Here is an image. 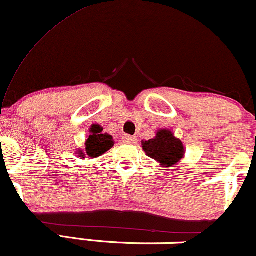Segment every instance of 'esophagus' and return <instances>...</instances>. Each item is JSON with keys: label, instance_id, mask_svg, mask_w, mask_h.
<instances>
[{"label": "esophagus", "instance_id": "1", "mask_svg": "<svg viewBox=\"0 0 256 256\" xmlns=\"http://www.w3.org/2000/svg\"><path fill=\"white\" fill-rule=\"evenodd\" d=\"M124 142L128 143V144H134V143L137 142V137L136 136H130V134H126V136H124Z\"/></svg>", "mask_w": 256, "mask_h": 256}]
</instances>
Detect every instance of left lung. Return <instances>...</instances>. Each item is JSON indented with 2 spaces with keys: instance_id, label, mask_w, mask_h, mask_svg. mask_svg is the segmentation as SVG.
<instances>
[{
  "instance_id": "1",
  "label": "left lung",
  "mask_w": 256,
  "mask_h": 256,
  "mask_svg": "<svg viewBox=\"0 0 256 256\" xmlns=\"http://www.w3.org/2000/svg\"><path fill=\"white\" fill-rule=\"evenodd\" d=\"M142 148L149 158L156 160L161 167H174L184 158V146L172 131L158 130L152 140H142Z\"/></svg>"
}]
</instances>
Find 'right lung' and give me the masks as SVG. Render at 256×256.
I'll return each mask as SVG.
<instances>
[{
  "mask_svg": "<svg viewBox=\"0 0 256 256\" xmlns=\"http://www.w3.org/2000/svg\"><path fill=\"white\" fill-rule=\"evenodd\" d=\"M104 128L100 125H92L90 128V136L85 142V150H78L77 154L79 158L90 156L98 158L108 152L114 146L113 137L108 134H102Z\"/></svg>",
  "mask_w": 256,
  "mask_h": 256,
  "instance_id": "right-lung-1",
  "label": "right lung"
}]
</instances>
